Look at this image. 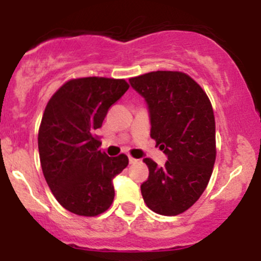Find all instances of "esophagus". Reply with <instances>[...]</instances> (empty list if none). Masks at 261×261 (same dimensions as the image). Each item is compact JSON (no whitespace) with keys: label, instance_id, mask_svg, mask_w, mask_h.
Wrapping results in <instances>:
<instances>
[{"label":"esophagus","instance_id":"esophagus-1","mask_svg":"<svg viewBox=\"0 0 261 261\" xmlns=\"http://www.w3.org/2000/svg\"><path fill=\"white\" fill-rule=\"evenodd\" d=\"M128 162H130V164H138L139 162H140V160H138V159H134V158H128Z\"/></svg>","mask_w":261,"mask_h":261}]
</instances>
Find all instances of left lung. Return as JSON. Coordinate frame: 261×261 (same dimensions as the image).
I'll use <instances>...</instances> for the list:
<instances>
[{
  "instance_id": "obj_1",
  "label": "left lung",
  "mask_w": 261,
  "mask_h": 261,
  "mask_svg": "<svg viewBox=\"0 0 261 261\" xmlns=\"http://www.w3.org/2000/svg\"><path fill=\"white\" fill-rule=\"evenodd\" d=\"M145 99L150 136L167 155L164 167L149 158V178L141 194L151 211L175 216L202 196L216 160L215 116L208 97L189 75L180 72L146 73L130 78Z\"/></svg>"
}]
</instances>
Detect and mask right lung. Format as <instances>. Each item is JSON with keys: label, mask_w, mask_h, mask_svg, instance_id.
<instances>
[{"label": "right lung", "mask_w": 261, "mask_h": 261, "mask_svg": "<svg viewBox=\"0 0 261 261\" xmlns=\"http://www.w3.org/2000/svg\"><path fill=\"white\" fill-rule=\"evenodd\" d=\"M127 89L125 80L78 78L63 84L46 105L38 136L41 169L57 201L69 212L97 216L114 201V179L128 158H110L98 150L94 131Z\"/></svg>", "instance_id": "add662e5"}]
</instances>
